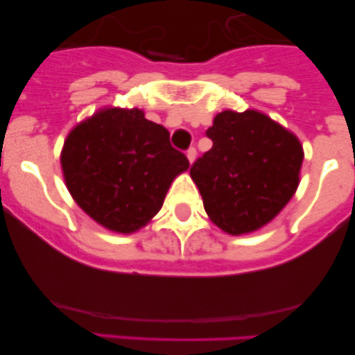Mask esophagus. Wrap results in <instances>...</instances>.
Masks as SVG:
<instances>
[{
  "label": "esophagus",
  "instance_id": "esophagus-1",
  "mask_svg": "<svg viewBox=\"0 0 355 355\" xmlns=\"http://www.w3.org/2000/svg\"><path fill=\"white\" fill-rule=\"evenodd\" d=\"M187 159H189V163H193V159H196L197 158V150L196 148H193V147H191V148H189L187 150Z\"/></svg>",
  "mask_w": 355,
  "mask_h": 355
}]
</instances>
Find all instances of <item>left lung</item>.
I'll list each match as a JSON object with an SVG mask.
<instances>
[{"mask_svg": "<svg viewBox=\"0 0 355 355\" xmlns=\"http://www.w3.org/2000/svg\"><path fill=\"white\" fill-rule=\"evenodd\" d=\"M207 137L213 147L191 166L207 215L232 236L260 230L299 186V139L255 110L218 113Z\"/></svg>", "mask_w": 355, "mask_h": 355, "instance_id": "8db88e82", "label": "left lung"}]
</instances>
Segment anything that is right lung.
I'll list each match as a JSON object with an SVG mask.
<instances>
[{
	"instance_id": "add662e5",
	"label": "right lung",
	"mask_w": 355,
	"mask_h": 355,
	"mask_svg": "<svg viewBox=\"0 0 355 355\" xmlns=\"http://www.w3.org/2000/svg\"><path fill=\"white\" fill-rule=\"evenodd\" d=\"M61 166L77 205L101 226L129 234L159 211L189 159L142 110L105 108L71 130Z\"/></svg>"
}]
</instances>
